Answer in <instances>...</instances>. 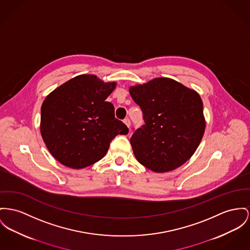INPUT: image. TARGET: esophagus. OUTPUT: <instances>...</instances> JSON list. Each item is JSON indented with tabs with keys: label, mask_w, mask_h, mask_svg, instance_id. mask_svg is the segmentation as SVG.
<instances>
[{
	"label": "esophagus",
	"mask_w": 250,
	"mask_h": 250,
	"mask_svg": "<svg viewBox=\"0 0 250 250\" xmlns=\"http://www.w3.org/2000/svg\"><path fill=\"white\" fill-rule=\"evenodd\" d=\"M124 123L126 124V126H127L128 128L131 127V120H130L129 118H125V119H124Z\"/></svg>",
	"instance_id": "esophagus-1"
}]
</instances>
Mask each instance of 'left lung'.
<instances>
[{
  "label": "left lung",
  "instance_id": "obj_1",
  "mask_svg": "<svg viewBox=\"0 0 250 250\" xmlns=\"http://www.w3.org/2000/svg\"><path fill=\"white\" fill-rule=\"evenodd\" d=\"M130 94L145 122L130 139L137 161L155 172L182 166L198 148L205 132L199 95L167 78L132 86Z\"/></svg>",
  "mask_w": 250,
  "mask_h": 250
}]
</instances>
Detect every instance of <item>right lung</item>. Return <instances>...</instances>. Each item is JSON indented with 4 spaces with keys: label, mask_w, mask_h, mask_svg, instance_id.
Listing matches in <instances>:
<instances>
[{
    "label": "right lung",
    "mask_w": 250,
    "mask_h": 250,
    "mask_svg": "<svg viewBox=\"0 0 250 250\" xmlns=\"http://www.w3.org/2000/svg\"><path fill=\"white\" fill-rule=\"evenodd\" d=\"M116 83H103L95 75H81L49 94L41 110V133L51 154L62 165L83 168L108 151L117 134L129 129L115 117L105 101Z\"/></svg>",
    "instance_id": "1"
}]
</instances>
